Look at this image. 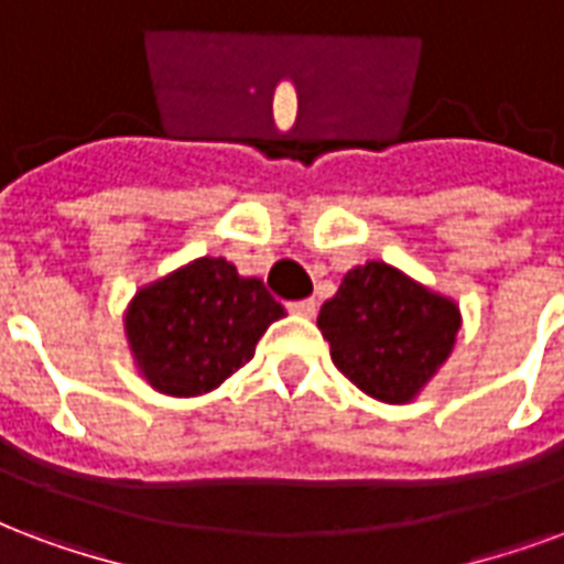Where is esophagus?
I'll return each mask as SVG.
<instances>
[{"label": "esophagus", "mask_w": 564, "mask_h": 564, "mask_svg": "<svg viewBox=\"0 0 564 564\" xmlns=\"http://www.w3.org/2000/svg\"><path fill=\"white\" fill-rule=\"evenodd\" d=\"M288 308L294 312V315H303V317H315L317 312V303L312 297L306 300H294V303H288Z\"/></svg>", "instance_id": "34e87169"}]
</instances>
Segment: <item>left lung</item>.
<instances>
[{
  "label": "left lung",
  "instance_id": "8db88e82",
  "mask_svg": "<svg viewBox=\"0 0 564 564\" xmlns=\"http://www.w3.org/2000/svg\"><path fill=\"white\" fill-rule=\"evenodd\" d=\"M329 357L350 383L387 404H404L452 354L460 315L395 267L368 261L341 279L317 315Z\"/></svg>",
  "mask_w": 564,
  "mask_h": 564
}]
</instances>
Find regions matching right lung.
Segmentation results:
<instances>
[{"mask_svg": "<svg viewBox=\"0 0 564 564\" xmlns=\"http://www.w3.org/2000/svg\"><path fill=\"white\" fill-rule=\"evenodd\" d=\"M282 315L261 279L237 276L226 258H198L139 291L127 308V338L151 387L202 395L247 366Z\"/></svg>", "mask_w": 564, "mask_h": 564, "instance_id": "obj_1", "label": "right lung"}]
</instances>
